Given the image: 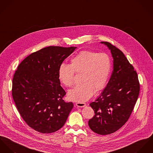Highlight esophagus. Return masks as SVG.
I'll use <instances>...</instances> for the list:
<instances>
[{"label": "esophagus", "mask_w": 153, "mask_h": 153, "mask_svg": "<svg viewBox=\"0 0 153 153\" xmlns=\"http://www.w3.org/2000/svg\"><path fill=\"white\" fill-rule=\"evenodd\" d=\"M76 105L78 107H83L85 106L86 104L85 102H77L76 103Z\"/></svg>", "instance_id": "1"}]
</instances>
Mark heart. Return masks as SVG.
Instances as JSON below:
<instances>
[{"instance_id": "heart-1", "label": "heart", "mask_w": 153, "mask_h": 153, "mask_svg": "<svg viewBox=\"0 0 153 153\" xmlns=\"http://www.w3.org/2000/svg\"><path fill=\"white\" fill-rule=\"evenodd\" d=\"M111 68L110 56L104 53L83 51L71 60V65L62 63L58 71L59 80L66 87L74 83L76 73H80V84L68 92V99L73 102H84L93 95L94 91L102 90L108 80Z\"/></svg>"}]
</instances>
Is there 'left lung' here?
<instances>
[{"label":"left lung","instance_id":"left-lung-1","mask_svg":"<svg viewBox=\"0 0 153 153\" xmlns=\"http://www.w3.org/2000/svg\"><path fill=\"white\" fill-rule=\"evenodd\" d=\"M101 43L111 51L113 70L101 95L90 104L95 114L88 124L94 133L107 135L128 121L139 95L140 83L136 70L124 53L109 42Z\"/></svg>","mask_w":153,"mask_h":153}]
</instances>
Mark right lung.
<instances>
[{"label":"right lung","instance_id":"obj_1","mask_svg":"<svg viewBox=\"0 0 153 153\" xmlns=\"http://www.w3.org/2000/svg\"><path fill=\"white\" fill-rule=\"evenodd\" d=\"M77 48L49 46L26 57L12 80V97L22 119L34 130L51 133L65 124L73 107L58 77L60 65Z\"/></svg>","mask_w":153,"mask_h":153}]
</instances>
